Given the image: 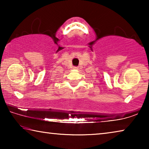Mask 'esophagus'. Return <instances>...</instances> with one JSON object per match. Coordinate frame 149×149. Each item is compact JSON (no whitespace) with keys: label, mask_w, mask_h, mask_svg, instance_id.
<instances>
[{"label":"esophagus","mask_w":149,"mask_h":149,"mask_svg":"<svg viewBox=\"0 0 149 149\" xmlns=\"http://www.w3.org/2000/svg\"><path fill=\"white\" fill-rule=\"evenodd\" d=\"M74 70H77V69H78V67L75 66V67H74Z\"/></svg>","instance_id":"obj_1"}]
</instances>
